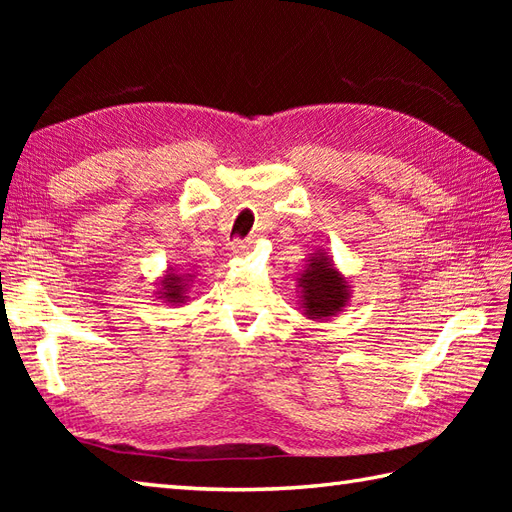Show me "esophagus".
I'll use <instances>...</instances> for the list:
<instances>
[{"label": "esophagus", "instance_id": "obj_1", "mask_svg": "<svg viewBox=\"0 0 512 512\" xmlns=\"http://www.w3.org/2000/svg\"><path fill=\"white\" fill-rule=\"evenodd\" d=\"M253 239H235V242L231 244V250L235 255H246L250 253V248H253Z\"/></svg>", "mask_w": 512, "mask_h": 512}]
</instances>
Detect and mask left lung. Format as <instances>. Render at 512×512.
Returning <instances> with one entry per match:
<instances>
[{
    "label": "left lung",
    "mask_w": 512,
    "mask_h": 512,
    "mask_svg": "<svg viewBox=\"0 0 512 512\" xmlns=\"http://www.w3.org/2000/svg\"><path fill=\"white\" fill-rule=\"evenodd\" d=\"M297 288L301 314L312 321H330L352 299L350 281L336 268L332 257L321 250L306 257V266L297 277Z\"/></svg>",
    "instance_id": "left-lung-1"
}]
</instances>
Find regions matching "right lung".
<instances>
[{
  "label": "right lung",
  "instance_id": "1",
  "mask_svg": "<svg viewBox=\"0 0 512 512\" xmlns=\"http://www.w3.org/2000/svg\"><path fill=\"white\" fill-rule=\"evenodd\" d=\"M193 279L195 275L187 273V270L169 266L165 270V275L158 279L156 295L162 303H167V306H184V303L189 301Z\"/></svg>",
  "mask_w": 512,
  "mask_h": 512
}]
</instances>
